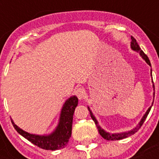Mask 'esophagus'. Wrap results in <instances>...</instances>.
<instances>
[{
	"mask_svg": "<svg viewBox=\"0 0 159 159\" xmlns=\"http://www.w3.org/2000/svg\"><path fill=\"white\" fill-rule=\"evenodd\" d=\"M75 93H76V96L78 97L79 100L83 99L86 97V92H85V90L82 87H78V88H77L76 91H75Z\"/></svg>",
	"mask_w": 159,
	"mask_h": 159,
	"instance_id": "1",
	"label": "esophagus"
}]
</instances>
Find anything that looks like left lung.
I'll list each match as a JSON object with an SVG mask.
<instances>
[{
	"mask_svg": "<svg viewBox=\"0 0 159 159\" xmlns=\"http://www.w3.org/2000/svg\"><path fill=\"white\" fill-rule=\"evenodd\" d=\"M131 48L133 49V50L136 51V52H139V54L142 56V57H143V59L145 60L146 62L148 63L149 66H151V63H150V61H149V59H148V56L145 54V53H143V50L141 49L140 47H139V45L138 44V43H137V41H136V39L134 38L133 36H131ZM152 71V70H151ZM151 73H152V72H151ZM153 87H154V85H153ZM153 94H155V93H153ZM151 107L152 106H150L149 108L148 109V111H146V113L144 114V116H143V118L141 119L140 122L139 123V125L137 126H136L135 128L134 129H132V130L129 131V132H125V133H121V134H109L107 133V132H106L105 130H103L101 127L99 126V125H98V122H97V119L95 118L94 116H93V114L92 113V111H90V108L88 107V110H89L90 111V115H91V117H92V119L94 120L95 124H96V125L97 126V129H98V131H99L100 134L103 137V139H106V140H120V139H125L127 138V137H129V136L132 135V134H134V133H136L137 131L139 129L141 128V126H142V125L143 124V122L145 121V119L147 118V116H148V113H149V111H150L151 110Z\"/></svg>",
	"mask_w": 159,
	"mask_h": 159,
	"instance_id": "1",
	"label": "left lung"
}]
</instances>
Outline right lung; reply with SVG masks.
Listing matches in <instances>:
<instances>
[{
  "instance_id": "1",
  "label": "right lung",
  "mask_w": 159,
  "mask_h": 159,
  "mask_svg": "<svg viewBox=\"0 0 159 159\" xmlns=\"http://www.w3.org/2000/svg\"><path fill=\"white\" fill-rule=\"evenodd\" d=\"M78 99L77 97H70L67 102H65L62 107L60 116L59 124L57 129L53 133L48 136H41L31 134L25 131L22 130L18 126L13 124L14 128L20 134L28 139L30 142L34 143V145L38 146L39 148L47 149V150H57L60 148H64L67 145L69 139L72 134V118L74 114L75 108L77 107Z\"/></svg>"
}]
</instances>
